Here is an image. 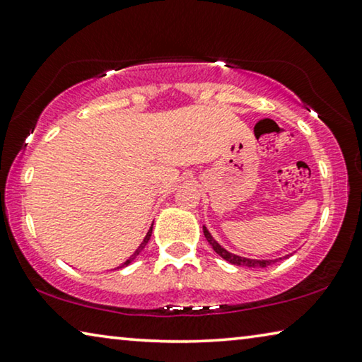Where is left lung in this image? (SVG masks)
Returning <instances> with one entry per match:
<instances>
[{
	"label": "left lung",
	"instance_id": "1",
	"mask_svg": "<svg viewBox=\"0 0 362 362\" xmlns=\"http://www.w3.org/2000/svg\"><path fill=\"white\" fill-rule=\"evenodd\" d=\"M202 230H204V235H206L209 245L212 246L214 251H216V253L220 256V258H223L225 261H228V263H232V264H235V266H243V268H266V266L274 264L276 261L282 259V258H276V259H251V258H245V256L233 255V253H230V251L225 250L223 246L220 245V243L217 242V240L212 237L211 232H209L206 225H204ZM289 256H291V255H286L284 258H289Z\"/></svg>",
	"mask_w": 362,
	"mask_h": 362
}]
</instances>
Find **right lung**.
Masks as SVG:
<instances>
[{
	"label": "right lung",
	"mask_w": 362,
	"mask_h": 362,
	"mask_svg": "<svg viewBox=\"0 0 362 362\" xmlns=\"http://www.w3.org/2000/svg\"><path fill=\"white\" fill-rule=\"evenodd\" d=\"M151 230H153V223H151V227H150V230H148V232H146V235H145V238H144V242H142V243H140V246H139V248H137V250H135V251H134V253H132V255H130V256H129V258H127V259H125L122 264H120V266H117V269H120V268H125V266H129L130 263H132V261H134L135 258H137V256H139L140 253H142V250L145 248V246H146V243H148V240H150V237H151Z\"/></svg>",
	"instance_id": "1"
}]
</instances>
